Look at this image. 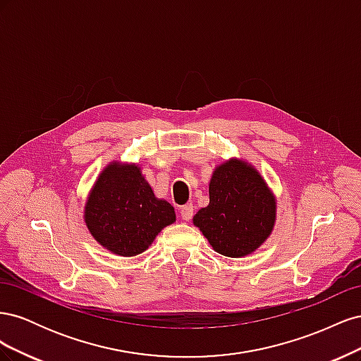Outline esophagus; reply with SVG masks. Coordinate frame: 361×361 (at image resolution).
Wrapping results in <instances>:
<instances>
[{
	"mask_svg": "<svg viewBox=\"0 0 361 361\" xmlns=\"http://www.w3.org/2000/svg\"><path fill=\"white\" fill-rule=\"evenodd\" d=\"M192 214H194V207H192L191 203H190V204H185V206L180 207V216H182V220L190 221L191 218H192Z\"/></svg>",
	"mask_w": 361,
	"mask_h": 361,
	"instance_id": "34e87169",
	"label": "esophagus"
}]
</instances>
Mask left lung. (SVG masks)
<instances>
[{"mask_svg": "<svg viewBox=\"0 0 361 361\" xmlns=\"http://www.w3.org/2000/svg\"><path fill=\"white\" fill-rule=\"evenodd\" d=\"M277 199L259 170L243 158L214 169L209 204L192 216L212 248L227 257L248 256L274 231Z\"/></svg>", "mask_w": 361, "mask_h": 361, "instance_id": "obj_1", "label": "left lung"}]
</instances>
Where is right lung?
Segmentation results:
<instances>
[{
    "mask_svg": "<svg viewBox=\"0 0 361 361\" xmlns=\"http://www.w3.org/2000/svg\"><path fill=\"white\" fill-rule=\"evenodd\" d=\"M174 221V207L157 197L134 162L108 164L84 206V223L96 243L123 257L143 253L162 228Z\"/></svg>",
    "mask_w": 361,
    "mask_h": 361,
    "instance_id": "right-lung-1",
    "label": "right lung"
}]
</instances>
